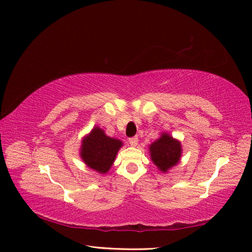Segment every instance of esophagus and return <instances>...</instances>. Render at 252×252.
<instances>
[{"instance_id":"1","label":"esophagus","mask_w":252,"mask_h":252,"mask_svg":"<svg viewBox=\"0 0 252 252\" xmlns=\"http://www.w3.org/2000/svg\"><path fill=\"white\" fill-rule=\"evenodd\" d=\"M129 143L131 146H136L137 143H138V137L137 136H132L129 138Z\"/></svg>"}]
</instances>
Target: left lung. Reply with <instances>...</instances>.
<instances>
[{
  "label": "left lung",
  "mask_w": 252,
  "mask_h": 252,
  "mask_svg": "<svg viewBox=\"0 0 252 252\" xmlns=\"http://www.w3.org/2000/svg\"><path fill=\"white\" fill-rule=\"evenodd\" d=\"M149 151L154 163L163 172H167V170L179 162L182 153L180 142L168 134H162L154 142Z\"/></svg>",
  "instance_id": "1"
}]
</instances>
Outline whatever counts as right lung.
I'll return each instance as SVG.
<instances>
[{
	"label": "right lung",
	"instance_id": "obj_1",
	"mask_svg": "<svg viewBox=\"0 0 252 252\" xmlns=\"http://www.w3.org/2000/svg\"><path fill=\"white\" fill-rule=\"evenodd\" d=\"M121 146V141L107 136L99 127H94L82 142L81 157L91 169L107 173Z\"/></svg>",
	"mask_w": 252,
	"mask_h": 252
}]
</instances>
